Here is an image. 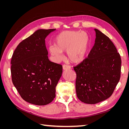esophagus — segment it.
<instances>
[{
    "mask_svg": "<svg viewBox=\"0 0 129 129\" xmlns=\"http://www.w3.org/2000/svg\"><path fill=\"white\" fill-rule=\"evenodd\" d=\"M62 68H63V70L65 71V70H67V69H71V66H69L64 64V65H63V66H62Z\"/></svg>",
    "mask_w": 129,
    "mask_h": 129,
    "instance_id": "esophagus-1",
    "label": "esophagus"
}]
</instances>
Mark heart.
Here are the masks:
<instances>
[{
    "mask_svg": "<svg viewBox=\"0 0 129 129\" xmlns=\"http://www.w3.org/2000/svg\"><path fill=\"white\" fill-rule=\"evenodd\" d=\"M55 45H50L48 51L56 62L63 59L67 51L68 59L73 63H80L86 56L89 45L88 35L79 30L63 31L56 36Z\"/></svg>",
    "mask_w": 129,
    "mask_h": 129,
    "instance_id": "heart-1",
    "label": "heart"
}]
</instances>
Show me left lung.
<instances>
[{
    "label": "left lung",
    "mask_w": 129,
    "mask_h": 129,
    "mask_svg": "<svg viewBox=\"0 0 129 129\" xmlns=\"http://www.w3.org/2000/svg\"><path fill=\"white\" fill-rule=\"evenodd\" d=\"M88 57L76 67V92L82 102L96 104L110 97L120 77L121 58L113 42L99 29Z\"/></svg>",
    "instance_id": "8db88e82"
}]
</instances>
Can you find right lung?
<instances>
[{
    "label": "right lung",
    "instance_id": "add662e5",
    "mask_svg": "<svg viewBox=\"0 0 129 129\" xmlns=\"http://www.w3.org/2000/svg\"><path fill=\"white\" fill-rule=\"evenodd\" d=\"M56 29H39L18 45L11 59L12 80L22 99L45 105L55 97L62 66L50 61L45 39Z\"/></svg>",
    "mask_w": 129,
    "mask_h": 129
}]
</instances>
